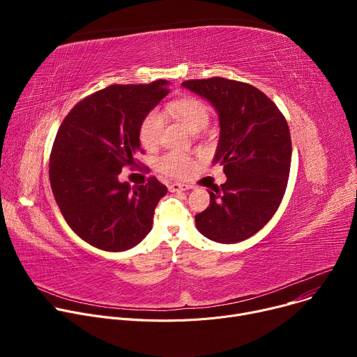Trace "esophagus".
Instances as JSON below:
<instances>
[{
  "mask_svg": "<svg viewBox=\"0 0 357 357\" xmlns=\"http://www.w3.org/2000/svg\"><path fill=\"white\" fill-rule=\"evenodd\" d=\"M192 186L190 185H186V183H178V182H175V183H171L169 185V190L171 192H183V190H188V189H190Z\"/></svg>",
  "mask_w": 357,
  "mask_h": 357,
  "instance_id": "34e87169",
  "label": "esophagus"
}]
</instances>
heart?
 I'll use <instances>...</instances> for the list:
<instances>
[{
    "label": "heart",
    "instance_id": "obj_1",
    "mask_svg": "<svg viewBox=\"0 0 357 357\" xmlns=\"http://www.w3.org/2000/svg\"><path fill=\"white\" fill-rule=\"evenodd\" d=\"M167 112L179 119L190 132L205 130L211 120L209 107L196 97H182L171 103ZM162 128V113L157 109L148 112L138 127V138L141 145L145 148L157 146L161 139ZM157 165L158 169L168 176L183 178L192 171L193 160L189 155L182 154V152H168L158 160Z\"/></svg>",
    "mask_w": 357,
    "mask_h": 357
}]
</instances>
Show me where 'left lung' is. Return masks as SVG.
Here are the masks:
<instances>
[{
	"label": "left lung",
	"instance_id": "1",
	"mask_svg": "<svg viewBox=\"0 0 357 357\" xmlns=\"http://www.w3.org/2000/svg\"><path fill=\"white\" fill-rule=\"evenodd\" d=\"M182 86L216 109L220 137L213 164L227 176L209 190V208L195 216L196 229L218 243L243 241L267 225L284 197L292 154L287 120L248 83L211 77Z\"/></svg>",
	"mask_w": 357,
	"mask_h": 357
}]
</instances>
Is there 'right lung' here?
Returning <instances> with one entry per match:
<instances>
[{
  "label": "right lung",
  "mask_w": 357,
  "mask_h": 357,
  "mask_svg": "<svg viewBox=\"0 0 357 357\" xmlns=\"http://www.w3.org/2000/svg\"><path fill=\"white\" fill-rule=\"evenodd\" d=\"M169 82L112 84L70 110L61 124L49 161V179L70 229L89 244L126 251L152 229L155 208L168 189L155 176L145 185L120 182L135 164L138 127L169 93Z\"/></svg>",
  "instance_id": "right-lung-1"
}]
</instances>
